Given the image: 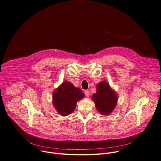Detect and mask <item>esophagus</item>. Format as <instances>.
Listing matches in <instances>:
<instances>
[{
  "label": "esophagus",
  "instance_id": "obj_1",
  "mask_svg": "<svg viewBox=\"0 0 161 161\" xmlns=\"http://www.w3.org/2000/svg\"><path fill=\"white\" fill-rule=\"evenodd\" d=\"M85 95H86V97H89V91H88V90H85Z\"/></svg>",
  "mask_w": 161,
  "mask_h": 161
}]
</instances>
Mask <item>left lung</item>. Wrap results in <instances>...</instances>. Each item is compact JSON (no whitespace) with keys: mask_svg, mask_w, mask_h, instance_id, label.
Segmentation results:
<instances>
[{"mask_svg":"<svg viewBox=\"0 0 161 161\" xmlns=\"http://www.w3.org/2000/svg\"><path fill=\"white\" fill-rule=\"evenodd\" d=\"M91 99L95 104L97 111L103 115H110L116 107L118 101V94L111 88L106 81H102L96 85V92Z\"/></svg>","mask_w":161,"mask_h":161,"instance_id":"1","label":"left lung"}]
</instances>
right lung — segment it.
<instances>
[{"label": "right lung", "mask_w": 161, "mask_h": 161, "mask_svg": "<svg viewBox=\"0 0 161 161\" xmlns=\"http://www.w3.org/2000/svg\"><path fill=\"white\" fill-rule=\"evenodd\" d=\"M85 97L81 89L76 88L72 83L65 81L53 93V104L57 112L62 116L72 113L76 103Z\"/></svg>", "instance_id": "add662e5"}]
</instances>
